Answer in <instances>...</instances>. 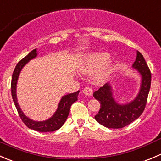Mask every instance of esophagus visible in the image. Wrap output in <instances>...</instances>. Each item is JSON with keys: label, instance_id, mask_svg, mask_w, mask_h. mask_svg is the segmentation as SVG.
Returning a JSON list of instances; mask_svg holds the SVG:
<instances>
[{"label": "esophagus", "instance_id": "esophagus-1", "mask_svg": "<svg viewBox=\"0 0 161 161\" xmlns=\"http://www.w3.org/2000/svg\"><path fill=\"white\" fill-rule=\"evenodd\" d=\"M82 92H83L86 96H87V97H91V96L92 95L93 91H92V88H90V87H86V88H84V90H82Z\"/></svg>", "mask_w": 161, "mask_h": 161}]
</instances>
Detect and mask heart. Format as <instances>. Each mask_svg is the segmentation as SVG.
<instances>
[{"label": "heart", "mask_w": 161, "mask_h": 161, "mask_svg": "<svg viewBox=\"0 0 161 161\" xmlns=\"http://www.w3.org/2000/svg\"><path fill=\"white\" fill-rule=\"evenodd\" d=\"M110 59V54L106 52L94 53L87 55L79 64V70L84 75H92L97 83L108 80L112 71L111 66L106 64Z\"/></svg>", "instance_id": "obj_1"}]
</instances>
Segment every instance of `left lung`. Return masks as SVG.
I'll list each match as a JSON object with an SVG mask.
<instances>
[{
  "label": "left lung",
  "mask_w": 161,
  "mask_h": 161,
  "mask_svg": "<svg viewBox=\"0 0 161 161\" xmlns=\"http://www.w3.org/2000/svg\"><path fill=\"white\" fill-rule=\"evenodd\" d=\"M132 68L140 74L142 80L139 93L130 103L125 104L117 103L109 83H106L93 92V97L100 103V109L95 115V119L105 127L109 129L125 127L136 121L145 109L151 85V73L140 52L137 51Z\"/></svg>",
  "instance_id": "1"
}]
</instances>
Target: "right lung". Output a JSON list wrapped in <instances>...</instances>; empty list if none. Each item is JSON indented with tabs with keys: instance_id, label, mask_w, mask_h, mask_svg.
<instances>
[{
	"instance_id": "1",
	"label": "right lung",
	"mask_w": 161,
	"mask_h": 161,
	"mask_svg": "<svg viewBox=\"0 0 161 161\" xmlns=\"http://www.w3.org/2000/svg\"><path fill=\"white\" fill-rule=\"evenodd\" d=\"M37 56V50L34 49L30 52L28 55L25 57L23 59L21 60L16 65L14 69V72L12 74V79H11V96H12L13 101H14L15 108L19 113V117L21 118L22 121L24 124L29 128L37 131H41V132H47V131H54L59 129L61 126L64 125L67 119L68 116L70 112V108L74 102L78 100V95H79V90L77 92H73V93L67 94L65 96H63L61 99L58 104V109L53 114V116L50 118L49 119L43 121H36L30 119L28 117L25 116L22 112V109L19 107V103L17 101V96H16V86H17L18 79H19V74L22 71V68L30 61L33 59Z\"/></svg>"
}]
</instances>
